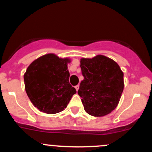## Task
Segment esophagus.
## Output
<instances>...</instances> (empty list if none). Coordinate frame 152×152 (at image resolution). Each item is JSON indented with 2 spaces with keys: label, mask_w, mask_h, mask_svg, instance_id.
I'll return each instance as SVG.
<instances>
[{
  "label": "esophagus",
  "mask_w": 152,
  "mask_h": 152,
  "mask_svg": "<svg viewBox=\"0 0 152 152\" xmlns=\"http://www.w3.org/2000/svg\"><path fill=\"white\" fill-rule=\"evenodd\" d=\"M75 88H76V91H78V88H79V85H77V86H75Z\"/></svg>",
  "instance_id": "34e87169"
}]
</instances>
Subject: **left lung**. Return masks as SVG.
Masks as SVG:
<instances>
[{
  "label": "left lung",
  "instance_id": "1",
  "mask_svg": "<svg viewBox=\"0 0 152 152\" xmlns=\"http://www.w3.org/2000/svg\"><path fill=\"white\" fill-rule=\"evenodd\" d=\"M83 80L78 95L84 110L94 116H104L116 109L124 90V74L112 59L102 55L81 59Z\"/></svg>",
  "mask_w": 152,
  "mask_h": 152
}]
</instances>
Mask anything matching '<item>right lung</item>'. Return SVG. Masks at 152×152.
Returning a JSON list of instances; mask_svg holds the SVG:
<instances>
[{
    "label": "right lung",
    "instance_id": "1",
    "mask_svg": "<svg viewBox=\"0 0 152 152\" xmlns=\"http://www.w3.org/2000/svg\"><path fill=\"white\" fill-rule=\"evenodd\" d=\"M69 58L48 53L33 61L23 76L26 91L34 106L53 114L64 111L76 88L69 83Z\"/></svg>",
    "mask_w": 152,
    "mask_h": 152
}]
</instances>
